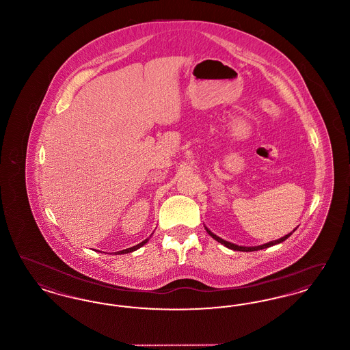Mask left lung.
<instances>
[{
  "label": "left lung",
  "mask_w": 350,
  "mask_h": 350,
  "mask_svg": "<svg viewBox=\"0 0 350 350\" xmlns=\"http://www.w3.org/2000/svg\"><path fill=\"white\" fill-rule=\"evenodd\" d=\"M206 228V231L207 233L213 237V239H215L217 243H220V244H223L224 247H227V248H230V250H240V252H254V250H265V248H269V247H273V245H275V244H280V243H282L286 239H288L293 232L287 233L286 236H283L281 239H278V240H274V241H270V243H267V244H262V245H258V247H241V245H236V244H232V243H230V241H226V240H223L221 237H219L217 236L215 233L211 232L207 227H204Z\"/></svg>",
  "instance_id": "left-lung-1"
}]
</instances>
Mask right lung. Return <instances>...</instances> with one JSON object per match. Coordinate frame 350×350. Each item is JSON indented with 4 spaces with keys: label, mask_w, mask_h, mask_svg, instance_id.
Returning <instances> with one entry per match:
<instances>
[{
    "label": "right lung",
    "mask_w": 350,
    "mask_h": 350,
    "mask_svg": "<svg viewBox=\"0 0 350 350\" xmlns=\"http://www.w3.org/2000/svg\"><path fill=\"white\" fill-rule=\"evenodd\" d=\"M148 240H150V239H146V240L142 241L140 244H137V245H135V247H131V248H127V250H119V252H116L114 254H123V253H130V252H133V250H139V248H142Z\"/></svg>",
    "instance_id": "add662e5"
}]
</instances>
